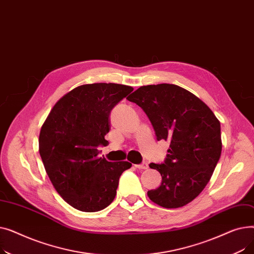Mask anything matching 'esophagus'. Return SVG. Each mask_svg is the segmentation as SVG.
Wrapping results in <instances>:
<instances>
[{
    "mask_svg": "<svg viewBox=\"0 0 254 254\" xmlns=\"http://www.w3.org/2000/svg\"><path fill=\"white\" fill-rule=\"evenodd\" d=\"M135 167L137 169H140V170H146V169H148V164L147 163H142L140 165H135Z\"/></svg>",
    "mask_w": 254,
    "mask_h": 254,
    "instance_id": "1",
    "label": "esophagus"
}]
</instances>
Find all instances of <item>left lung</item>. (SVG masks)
Segmentation results:
<instances>
[{
  "instance_id": "8db88e82",
  "label": "left lung",
  "mask_w": 254,
  "mask_h": 254,
  "mask_svg": "<svg viewBox=\"0 0 254 254\" xmlns=\"http://www.w3.org/2000/svg\"><path fill=\"white\" fill-rule=\"evenodd\" d=\"M127 100L148 116L157 141L171 142L165 163L149 165L163 180L147 195L168 209L188 205L203 191L220 158L219 120L203 101L175 84L144 85Z\"/></svg>"
}]
</instances>
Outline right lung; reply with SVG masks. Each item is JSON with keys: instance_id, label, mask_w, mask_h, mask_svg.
<instances>
[{"instance_id": "add662e5", "label": "right lung", "mask_w": 254, "mask_h": 254, "mask_svg": "<svg viewBox=\"0 0 254 254\" xmlns=\"http://www.w3.org/2000/svg\"><path fill=\"white\" fill-rule=\"evenodd\" d=\"M134 90L116 83L80 85L53 106L39 136V152L59 194L73 208L97 212L116 195L119 177L128 162H108L99 156L106 146L113 107Z\"/></svg>"}]
</instances>
